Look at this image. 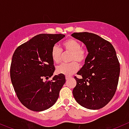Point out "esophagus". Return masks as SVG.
<instances>
[{
  "label": "esophagus",
  "mask_w": 129,
  "mask_h": 129,
  "mask_svg": "<svg viewBox=\"0 0 129 129\" xmlns=\"http://www.w3.org/2000/svg\"><path fill=\"white\" fill-rule=\"evenodd\" d=\"M70 78H71V77H70V76H66V79H67V80H68V79Z\"/></svg>",
  "instance_id": "1"
}]
</instances>
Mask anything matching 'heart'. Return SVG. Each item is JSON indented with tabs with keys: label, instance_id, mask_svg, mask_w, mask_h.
<instances>
[{
	"label": "heart",
	"instance_id": "obj_1",
	"mask_svg": "<svg viewBox=\"0 0 129 129\" xmlns=\"http://www.w3.org/2000/svg\"><path fill=\"white\" fill-rule=\"evenodd\" d=\"M62 46L65 52L71 53L69 64H62L57 67V74L65 75L67 76H72L79 70V63L85 62L87 56V52L85 48L81 47V43L75 39H68L62 43ZM51 57L53 62L59 64L62 60V50L57 46L55 45L51 50Z\"/></svg>",
	"mask_w": 129,
	"mask_h": 129
}]
</instances>
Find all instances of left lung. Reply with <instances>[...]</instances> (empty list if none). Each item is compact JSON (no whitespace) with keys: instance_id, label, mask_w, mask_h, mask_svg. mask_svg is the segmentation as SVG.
I'll return each instance as SVG.
<instances>
[{"instance_id":"8db88e82","label":"left lung","mask_w":129,"mask_h":129,"mask_svg":"<svg viewBox=\"0 0 129 129\" xmlns=\"http://www.w3.org/2000/svg\"><path fill=\"white\" fill-rule=\"evenodd\" d=\"M72 36L83 42L88 52L83 65L74 78L77 84L73 95L86 109L97 110L109 103L114 95L120 67L116 50L110 42L96 34L74 33Z\"/></svg>"}]
</instances>
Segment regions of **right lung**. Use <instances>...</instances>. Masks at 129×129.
I'll return each instance as SVG.
<instances>
[{"mask_svg":"<svg viewBox=\"0 0 129 129\" xmlns=\"http://www.w3.org/2000/svg\"><path fill=\"white\" fill-rule=\"evenodd\" d=\"M65 37L62 34H39L18 46L12 57L10 77L18 99L33 111L50 108L59 98L65 83L63 74L49 77L55 71L51 50Z\"/></svg>","mask_w":129,"mask_h":129,"instance_id":"obj_1","label":"right lung"}]
</instances>
